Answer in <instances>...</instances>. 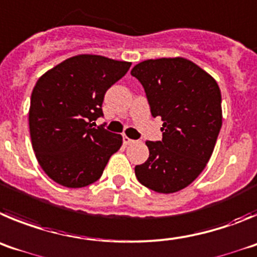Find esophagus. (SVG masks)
Instances as JSON below:
<instances>
[{
    "label": "esophagus",
    "instance_id": "1",
    "mask_svg": "<svg viewBox=\"0 0 257 257\" xmlns=\"http://www.w3.org/2000/svg\"><path fill=\"white\" fill-rule=\"evenodd\" d=\"M134 141L133 140H131V138L129 137H126V136H123V143L125 146H128V145H131V143H133Z\"/></svg>",
    "mask_w": 257,
    "mask_h": 257
}]
</instances>
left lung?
<instances>
[{
    "mask_svg": "<svg viewBox=\"0 0 257 257\" xmlns=\"http://www.w3.org/2000/svg\"><path fill=\"white\" fill-rule=\"evenodd\" d=\"M151 115L163 120V140L147 141L150 156L134 168L140 183L159 193L186 188L201 174L221 128L218 83L183 57L146 60L132 69Z\"/></svg>",
    "mask_w": 257,
    "mask_h": 257,
    "instance_id": "obj_1",
    "label": "left lung"
}]
</instances>
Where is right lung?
I'll return each mask as SVG.
<instances>
[{"mask_svg":"<svg viewBox=\"0 0 257 257\" xmlns=\"http://www.w3.org/2000/svg\"><path fill=\"white\" fill-rule=\"evenodd\" d=\"M131 62L98 55H78L39 78L29 108L32 146L43 172L68 188L100 179L123 138L96 126L102 102L112 84L124 77Z\"/></svg>","mask_w":257,"mask_h":257,"instance_id":"add662e5","label":"right lung"}]
</instances>
